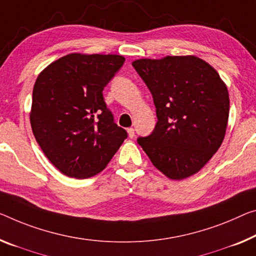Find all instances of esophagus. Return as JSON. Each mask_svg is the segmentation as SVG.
Wrapping results in <instances>:
<instances>
[{
  "label": "esophagus",
  "mask_w": 256,
  "mask_h": 256,
  "mask_svg": "<svg viewBox=\"0 0 256 256\" xmlns=\"http://www.w3.org/2000/svg\"><path fill=\"white\" fill-rule=\"evenodd\" d=\"M127 132H128V136L130 137V138H132V137L135 136V129L134 128H128Z\"/></svg>",
  "instance_id": "obj_1"
}]
</instances>
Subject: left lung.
Instances as JSON below:
<instances>
[{"instance_id":"1","label":"left lung","mask_w":256,"mask_h":256,"mask_svg":"<svg viewBox=\"0 0 256 256\" xmlns=\"http://www.w3.org/2000/svg\"><path fill=\"white\" fill-rule=\"evenodd\" d=\"M132 66L150 90L158 118L153 132L137 143L167 178L196 174L226 135L230 108L226 84L194 56L138 60Z\"/></svg>"}]
</instances>
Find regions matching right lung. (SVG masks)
I'll return each mask as SVG.
<instances>
[{"mask_svg":"<svg viewBox=\"0 0 256 256\" xmlns=\"http://www.w3.org/2000/svg\"><path fill=\"white\" fill-rule=\"evenodd\" d=\"M124 62L118 54H70L36 78L32 130L46 158L68 178L98 174L128 137L103 97Z\"/></svg>","mask_w":256,"mask_h":256,"instance_id":"add662e5","label":"right lung"}]
</instances>
